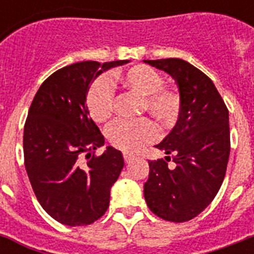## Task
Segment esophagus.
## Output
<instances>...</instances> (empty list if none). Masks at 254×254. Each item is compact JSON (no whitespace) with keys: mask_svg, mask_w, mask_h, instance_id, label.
<instances>
[{"mask_svg":"<svg viewBox=\"0 0 254 254\" xmlns=\"http://www.w3.org/2000/svg\"><path fill=\"white\" fill-rule=\"evenodd\" d=\"M124 159H125V162L129 163L131 159H134V155L129 154V153H124Z\"/></svg>","mask_w":254,"mask_h":254,"instance_id":"esophagus-1","label":"esophagus"}]
</instances>
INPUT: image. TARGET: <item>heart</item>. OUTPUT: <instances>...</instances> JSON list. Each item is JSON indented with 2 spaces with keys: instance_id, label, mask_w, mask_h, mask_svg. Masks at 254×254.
Listing matches in <instances>:
<instances>
[{
  "instance_id": "heart-1",
  "label": "heart",
  "mask_w": 254,
  "mask_h": 254,
  "mask_svg": "<svg viewBox=\"0 0 254 254\" xmlns=\"http://www.w3.org/2000/svg\"><path fill=\"white\" fill-rule=\"evenodd\" d=\"M162 75L149 65L138 64L113 77L99 79L85 93V107L96 123H105L112 116L115 95L112 87L120 85L143 97V109L161 125L170 127L177 121L181 111V96L177 91L163 87ZM108 138L115 147L134 153L158 138V129L149 120L116 121L108 127Z\"/></svg>"
}]
</instances>
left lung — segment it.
Returning a JSON list of instances; mask_svg holds the SVG:
<instances>
[{
    "instance_id": "left-lung-1",
    "label": "left lung",
    "mask_w": 254,
    "mask_h": 254,
    "mask_svg": "<svg viewBox=\"0 0 254 254\" xmlns=\"http://www.w3.org/2000/svg\"><path fill=\"white\" fill-rule=\"evenodd\" d=\"M143 62L169 73L181 96L177 124L155 146L167 157L149 161L143 196L158 217L183 223L204 211L224 181L231 151L228 109L212 80L189 62ZM170 159L174 168L168 167Z\"/></svg>"
}]
</instances>
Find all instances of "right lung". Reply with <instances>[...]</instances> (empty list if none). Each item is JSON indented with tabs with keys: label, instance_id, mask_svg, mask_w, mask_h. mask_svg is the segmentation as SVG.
Wrapping results in <instances>:
<instances>
[{
	"label": "right lung",
	"instance_id": "1",
	"mask_svg": "<svg viewBox=\"0 0 254 254\" xmlns=\"http://www.w3.org/2000/svg\"><path fill=\"white\" fill-rule=\"evenodd\" d=\"M127 63L87 61L63 67L42 83L30 105L23 130L26 173L43 209L62 224H92L109 207L124 158L112 146L95 155L104 135L89 117L85 93L100 73Z\"/></svg>",
	"mask_w": 254,
	"mask_h": 254
}]
</instances>
